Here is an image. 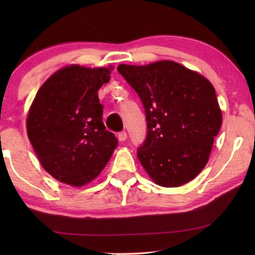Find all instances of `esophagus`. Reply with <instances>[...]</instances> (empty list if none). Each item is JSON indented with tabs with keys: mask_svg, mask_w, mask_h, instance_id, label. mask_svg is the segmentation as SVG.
Returning a JSON list of instances; mask_svg holds the SVG:
<instances>
[{
	"mask_svg": "<svg viewBox=\"0 0 255 255\" xmlns=\"http://www.w3.org/2000/svg\"><path fill=\"white\" fill-rule=\"evenodd\" d=\"M127 137H128V134H127V132H120V133L117 134V138H118V140L120 141H125L127 140Z\"/></svg>",
	"mask_w": 255,
	"mask_h": 255,
	"instance_id": "34e87169",
	"label": "esophagus"
}]
</instances>
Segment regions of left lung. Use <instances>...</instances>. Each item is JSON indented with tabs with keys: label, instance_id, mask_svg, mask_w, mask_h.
Instances as JSON below:
<instances>
[{
	"label": "left lung",
	"instance_id": "1",
	"mask_svg": "<svg viewBox=\"0 0 255 255\" xmlns=\"http://www.w3.org/2000/svg\"><path fill=\"white\" fill-rule=\"evenodd\" d=\"M117 71L144 104L147 137L138 159L153 182L180 187L209 161L223 116L214 86L179 62L121 64Z\"/></svg>",
	"mask_w": 255,
	"mask_h": 255
}]
</instances>
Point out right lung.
I'll return each mask as SVG.
<instances>
[{
  "label": "right lung",
  "instance_id": "1",
  "mask_svg": "<svg viewBox=\"0 0 255 255\" xmlns=\"http://www.w3.org/2000/svg\"><path fill=\"white\" fill-rule=\"evenodd\" d=\"M113 69L65 66L43 83L27 113V137L40 165L68 186L95 180L117 147L102 122L99 100Z\"/></svg>",
  "mask_w": 255,
  "mask_h": 255
}]
</instances>
